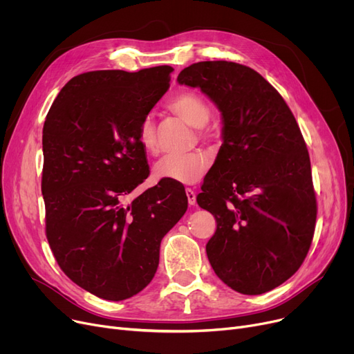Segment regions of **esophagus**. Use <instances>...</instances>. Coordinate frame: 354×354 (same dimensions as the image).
Segmentation results:
<instances>
[{"label":"esophagus","instance_id":"34e87169","mask_svg":"<svg viewBox=\"0 0 354 354\" xmlns=\"http://www.w3.org/2000/svg\"><path fill=\"white\" fill-rule=\"evenodd\" d=\"M187 198H188V203L189 205H195V202H196V194H195V191L194 189H191V188H187Z\"/></svg>","mask_w":354,"mask_h":354}]
</instances>
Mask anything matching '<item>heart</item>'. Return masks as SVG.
I'll return each instance as SVG.
<instances>
[{
    "label": "heart",
    "mask_w": 354,
    "mask_h": 354,
    "mask_svg": "<svg viewBox=\"0 0 354 354\" xmlns=\"http://www.w3.org/2000/svg\"><path fill=\"white\" fill-rule=\"evenodd\" d=\"M167 107L188 124L201 127V139L209 140L212 138V132L205 127L211 119V107L207 99L202 97L199 93L191 90L179 91L167 103ZM138 142L145 152L152 155L156 153V126L151 116L143 118L140 122L138 129ZM208 167L209 158L207 153L201 151L180 155H167L156 163L155 176L158 179L172 180L178 183H195L207 174Z\"/></svg>",
    "instance_id": "1"
}]
</instances>
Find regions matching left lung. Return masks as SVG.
I'll use <instances>...</instances> for the list:
<instances>
[{"label":"left lung","mask_w":354,"mask_h":354,"mask_svg":"<svg viewBox=\"0 0 354 354\" xmlns=\"http://www.w3.org/2000/svg\"><path fill=\"white\" fill-rule=\"evenodd\" d=\"M178 82L205 93L224 123L196 196L216 221L209 263L232 290L267 292L301 267L314 235L317 202L301 130L280 93L247 66L199 62Z\"/></svg>","instance_id":"left-lung-1"}]
</instances>
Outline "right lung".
<instances>
[{"label":"right lung","instance_id":"add662e5","mask_svg":"<svg viewBox=\"0 0 354 354\" xmlns=\"http://www.w3.org/2000/svg\"><path fill=\"white\" fill-rule=\"evenodd\" d=\"M171 66L87 71L51 104L43 127L46 235L73 283L100 299L126 300L159 266L160 241L188 208L182 183L149 176L138 129L169 88Z\"/></svg>","mask_w":354,"mask_h":354}]
</instances>
